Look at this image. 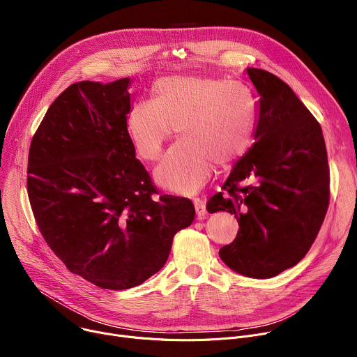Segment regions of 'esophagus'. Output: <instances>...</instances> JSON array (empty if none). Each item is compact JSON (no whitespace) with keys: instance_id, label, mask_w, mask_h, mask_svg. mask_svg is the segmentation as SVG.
I'll use <instances>...</instances> for the list:
<instances>
[{"instance_id":"1","label":"esophagus","mask_w":357,"mask_h":357,"mask_svg":"<svg viewBox=\"0 0 357 357\" xmlns=\"http://www.w3.org/2000/svg\"><path fill=\"white\" fill-rule=\"evenodd\" d=\"M193 205H195V211H196V216L197 219H205L208 212H206V203L203 202L202 199L196 197L193 199Z\"/></svg>"}]
</instances>
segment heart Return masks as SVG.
I'll list each match as a JSON object with an SVG mask.
<instances>
[{
  "label": "heart",
  "mask_w": 357,
  "mask_h": 357,
  "mask_svg": "<svg viewBox=\"0 0 357 357\" xmlns=\"http://www.w3.org/2000/svg\"><path fill=\"white\" fill-rule=\"evenodd\" d=\"M256 121V101L244 84L174 75L155 83V98L131 106L127 131L138 155L155 161L176 128L182 138L167 152L155 178L171 192L192 195L208 182L215 162L227 165L245 154Z\"/></svg>",
  "instance_id": "obj_1"
}]
</instances>
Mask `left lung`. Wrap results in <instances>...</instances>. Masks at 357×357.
<instances>
[{"mask_svg":"<svg viewBox=\"0 0 357 357\" xmlns=\"http://www.w3.org/2000/svg\"><path fill=\"white\" fill-rule=\"evenodd\" d=\"M247 75L259 93L256 142L206 209L229 212L240 226L219 250L223 263L245 277L271 278L315 241L329 206V165L322 128L292 89L263 69L247 68Z\"/></svg>","mask_w":357,"mask_h":357,"instance_id":"left-lung-1","label":"left lung"}]
</instances>
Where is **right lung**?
I'll list each match as a JSON object with an SVG mask.
<instances>
[{"label": "right lung", "mask_w": 357, "mask_h": 357, "mask_svg": "<svg viewBox=\"0 0 357 357\" xmlns=\"http://www.w3.org/2000/svg\"><path fill=\"white\" fill-rule=\"evenodd\" d=\"M130 77L70 84L47 109L28 155V197L47 245L103 289L158 273L193 203L158 193L127 131Z\"/></svg>", "instance_id": "add662e5"}]
</instances>
